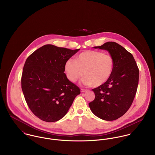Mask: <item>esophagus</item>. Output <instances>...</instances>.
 <instances>
[{
	"mask_svg": "<svg viewBox=\"0 0 155 155\" xmlns=\"http://www.w3.org/2000/svg\"><path fill=\"white\" fill-rule=\"evenodd\" d=\"M81 92H86L87 90V89H81Z\"/></svg>",
	"mask_w": 155,
	"mask_h": 155,
	"instance_id": "esophagus-1",
	"label": "esophagus"
}]
</instances>
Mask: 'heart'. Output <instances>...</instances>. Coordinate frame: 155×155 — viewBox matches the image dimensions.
Masks as SVG:
<instances>
[{
  "label": "heart",
  "mask_w": 155,
  "mask_h": 155,
  "mask_svg": "<svg viewBox=\"0 0 155 155\" xmlns=\"http://www.w3.org/2000/svg\"><path fill=\"white\" fill-rule=\"evenodd\" d=\"M114 68V60L109 54L98 51H86L76 56L74 60L68 59L64 65L67 79L74 82L84 74L83 83L97 87L110 78Z\"/></svg>",
  "instance_id": "b5f03b06"
}]
</instances>
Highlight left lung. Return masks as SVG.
I'll return each instance as SVG.
<instances>
[{"label": "left lung", "mask_w": 155, "mask_h": 155, "mask_svg": "<svg viewBox=\"0 0 155 155\" xmlns=\"http://www.w3.org/2000/svg\"><path fill=\"white\" fill-rule=\"evenodd\" d=\"M107 51L114 60V68L109 80L92 91L95 99L89 103L98 117L114 120L123 116L131 107L135 96L139 70L133 55L114 42L93 47Z\"/></svg>", "instance_id": "left-lung-1"}]
</instances>
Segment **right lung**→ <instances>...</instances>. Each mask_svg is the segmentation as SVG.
I'll use <instances>...</instances> for the list:
<instances>
[{
    "label": "right lung",
    "mask_w": 155,
    "mask_h": 155,
    "mask_svg": "<svg viewBox=\"0 0 155 155\" xmlns=\"http://www.w3.org/2000/svg\"><path fill=\"white\" fill-rule=\"evenodd\" d=\"M79 50L45 45L27 58L21 88L28 107L40 119L48 122L60 120L80 94L79 88L64 73L66 62Z\"/></svg>",
    "instance_id": "right-lung-1"
}]
</instances>
